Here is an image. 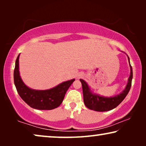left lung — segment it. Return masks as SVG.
<instances>
[{
    "label": "left lung",
    "instance_id": "left-lung-1",
    "mask_svg": "<svg viewBox=\"0 0 146 146\" xmlns=\"http://www.w3.org/2000/svg\"><path fill=\"white\" fill-rule=\"evenodd\" d=\"M127 58H128L129 62V57L127 56ZM129 67H130V75H129L126 87L122 92L113 97H104L94 94L90 90L87 83L84 80L80 79L82 86L84 102L86 106L88 108L97 111H110L116 108L124 100L131 88L133 72L132 67L131 66L130 64H129Z\"/></svg>",
    "mask_w": 146,
    "mask_h": 146
}]
</instances>
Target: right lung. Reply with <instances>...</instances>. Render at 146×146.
<instances>
[{
    "instance_id": "1",
    "label": "right lung",
    "mask_w": 146,
    "mask_h": 146,
    "mask_svg": "<svg viewBox=\"0 0 146 146\" xmlns=\"http://www.w3.org/2000/svg\"><path fill=\"white\" fill-rule=\"evenodd\" d=\"M19 56L15 62L14 82L17 90L22 99L31 108L37 110H53L62 102L68 89L75 79L64 82L53 88L37 90L30 88L22 80L19 73Z\"/></svg>"
}]
</instances>
